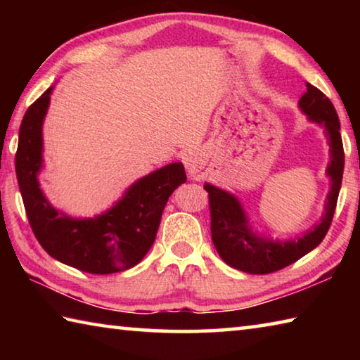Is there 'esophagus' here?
I'll return each instance as SVG.
<instances>
[{
	"label": "esophagus",
	"mask_w": 360,
	"mask_h": 360,
	"mask_svg": "<svg viewBox=\"0 0 360 360\" xmlns=\"http://www.w3.org/2000/svg\"><path fill=\"white\" fill-rule=\"evenodd\" d=\"M186 169H187V174L188 178L193 179V181H200L202 179V168H203V163H205V157L202 154H198V152H195V154H191L186 158Z\"/></svg>",
	"instance_id": "obj_1"
}]
</instances>
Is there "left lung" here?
Masks as SVG:
<instances>
[{"label":"left lung","mask_w":360,"mask_h":360,"mask_svg":"<svg viewBox=\"0 0 360 360\" xmlns=\"http://www.w3.org/2000/svg\"><path fill=\"white\" fill-rule=\"evenodd\" d=\"M298 108L309 122L324 129L327 144L330 148V162L326 168V174L330 179V191L327 193L324 214L319 224L295 238H268L252 229L248 212L233 193L210 182L205 184L210 195L212 243L225 264L240 271L266 275L281 270L318 248L330 227L345 168L338 114L332 101L311 84H307V92L298 100Z\"/></svg>","instance_id":"left-lung-1"}]
</instances>
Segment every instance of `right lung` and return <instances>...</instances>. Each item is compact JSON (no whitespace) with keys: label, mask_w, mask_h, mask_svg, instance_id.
Here are the masks:
<instances>
[{"label":"right lung","mask_w":360,"mask_h":360,"mask_svg":"<svg viewBox=\"0 0 360 360\" xmlns=\"http://www.w3.org/2000/svg\"><path fill=\"white\" fill-rule=\"evenodd\" d=\"M49 87L23 115L15 154V173L30 225L51 257L92 275H109L135 266L154 245L169 195L187 176L181 162L143 176L111 208L94 217H71L53 208L42 192V125L51 105Z\"/></svg>","instance_id":"1"}]
</instances>
